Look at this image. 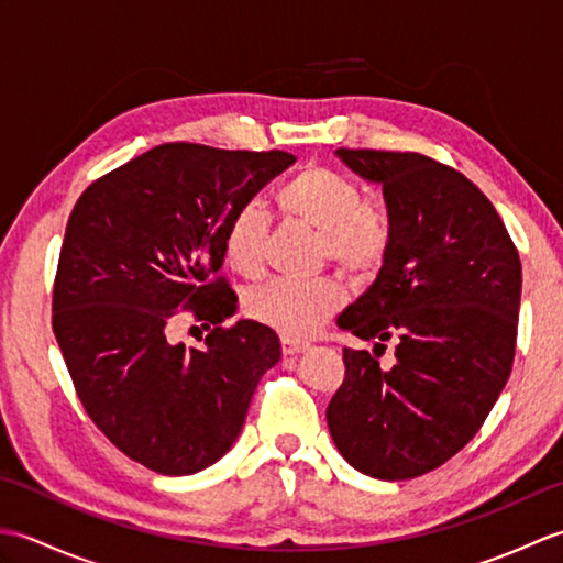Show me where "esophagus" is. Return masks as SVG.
Returning a JSON list of instances; mask_svg holds the SVG:
<instances>
[{"label": "esophagus", "instance_id": "1", "mask_svg": "<svg viewBox=\"0 0 563 563\" xmlns=\"http://www.w3.org/2000/svg\"><path fill=\"white\" fill-rule=\"evenodd\" d=\"M309 349V343L305 341H297V339H288L283 336V353L285 355H297V353H305Z\"/></svg>", "mask_w": 563, "mask_h": 563}]
</instances>
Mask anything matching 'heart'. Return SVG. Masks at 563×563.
<instances>
[{"mask_svg":"<svg viewBox=\"0 0 563 563\" xmlns=\"http://www.w3.org/2000/svg\"><path fill=\"white\" fill-rule=\"evenodd\" d=\"M278 206L288 218L319 232V256L349 273H373L391 244L387 214L367 206L353 178L327 166H307L278 190ZM268 212L261 202L239 206L222 234V256L234 273L254 278L266 263ZM339 285L329 278L271 280L244 297L249 319L288 339L309 336L336 312Z\"/></svg>","mask_w":563,"mask_h":563,"instance_id":"b5f03b06","label":"heart"}]
</instances>
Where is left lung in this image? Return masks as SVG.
<instances>
[{"mask_svg":"<svg viewBox=\"0 0 563 563\" xmlns=\"http://www.w3.org/2000/svg\"><path fill=\"white\" fill-rule=\"evenodd\" d=\"M382 186L391 244L375 283L336 324L375 355L343 349L345 377L327 409L343 460L404 482L438 470L479 433L516 357L518 249L470 178L418 152L336 150ZM398 343V361L376 353Z\"/></svg>","mask_w":563,"mask_h":563,"instance_id":"8db88e82","label":"left lung"}]
</instances>
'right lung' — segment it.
Segmentation results:
<instances>
[{
    "label": "right lung",
    "instance_id": "1",
    "mask_svg": "<svg viewBox=\"0 0 563 563\" xmlns=\"http://www.w3.org/2000/svg\"><path fill=\"white\" fill-rule=\"evenodd\" d=\"M292 154L166 142L79 196L53 290V331L89 418L130 460L166 476L218 462L242 433L258 379L280 361L275 331L222 327L236 295L220 275L232 212ZM190 311L202 350L168 339Z\"/></svg>",
    "mask_w": 563,
    "mask_h": 563
}]
</instances>
